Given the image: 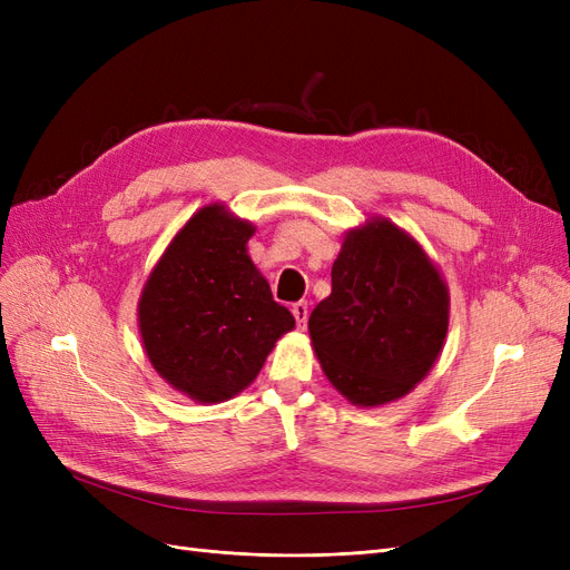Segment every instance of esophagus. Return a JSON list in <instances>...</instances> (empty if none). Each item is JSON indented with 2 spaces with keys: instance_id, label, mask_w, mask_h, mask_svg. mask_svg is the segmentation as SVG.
Returning <instances> with one entry per match:
<instances>
[{
  "instance_id": "obj_1",
  "label": "esophagus",
  "mask_w": 570,
  "mask_h": 570,
  "mask_svg": "<svg viewBox=\"0 0 570 570\" xmlns=\"http://www.w3.org/2000/svg\"><path fill=\"white\" fill-rule=\"evenodd\" d=\"M292 316H295L299 331H304V327H306V321H308V304H306V302L292 304Z\"/></svg>"
}]
</instances>
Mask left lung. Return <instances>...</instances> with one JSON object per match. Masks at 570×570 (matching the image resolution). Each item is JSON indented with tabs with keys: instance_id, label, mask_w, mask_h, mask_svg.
I'll return each instance as SVG.
<instances>
[{
	"instance_id": "obj_1",
	"label": "left lung",
	"mask_w": 570,
	"mask_h": 570,
	"mask_svg": "<svg viewBox=\"0 0 570 570\" xmlns=\"http://www.w3.org/2000/svg\"><path fill=\"white\" fill-rule=\"evenodd\" d=\"M450 325V292L416 239L385 218L347 233L333 292L308 316L327 381L356 406H381L435 366Z\"/></svg>"
}]
</instances>
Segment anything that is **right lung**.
<instances>
[{
	"mask_svg": "<svg viewBox=\"0 0 570 570\" xmlns=\"http://www.w3.org/2000/svg\"><path fill=\"white\" fill-rule=\"evenodd\" d=\"M252 235L226 204L204 206L166 247L137 304L151 366L199 404L243 392L295 327L247 254Z\"/></svg>",
	"mask_w": 570,
	"mask_h": 570,
	"instance_id": "1",
	"label": "right lung"
}]
</instances>
